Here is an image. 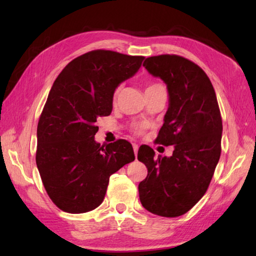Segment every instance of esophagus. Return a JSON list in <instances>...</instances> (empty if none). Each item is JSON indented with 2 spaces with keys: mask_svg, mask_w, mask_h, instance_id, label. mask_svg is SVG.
Masks as SVG:
<instances>
[{
  "mask_svg": "<svg viewBox=\"0 0 256 256\" xmlns=\"http://www.w3.org/2000/svg\"><path fill=\"white\" fill-rule=\"evenodd\" d=\"M133 150H134V154H135V157H136L138 155V145L133 143Z\"/></svg>",
  "mask_w": 256,
  "mask_h": 256,
  "instance_id": "34e87169",
  "label": "esophagus"
}]
</instances>
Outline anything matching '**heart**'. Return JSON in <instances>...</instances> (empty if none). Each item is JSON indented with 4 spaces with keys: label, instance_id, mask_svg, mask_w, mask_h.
<instances>
[{
    "label": "heart",
    "instance_id": "b5f03b06",
    "mask_svg": "<svg viewBox=\"0 0 256 256\" xmlns=\"http://www.w3.org/2000/svg\"><path fill=\"white\" fill-rule=\"evenodd\" d=\"M158 86H162L160 84H150L148 86V88H146V90H150V89H155V88H158ZM145 90V91H146ZM118 92H120V86L118 88L116 89V91H114L113 94V99L116 100V98L118 96ZM144 131V126L143 125H135V126L133 128V132L136 133V134H142Z\"/></svg>",
    "mask_w": 256,
    "mask_h": 256
}]
</instances>
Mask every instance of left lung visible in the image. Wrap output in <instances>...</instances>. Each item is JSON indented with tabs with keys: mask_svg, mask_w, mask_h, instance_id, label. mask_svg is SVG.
Returning <instances> with one entry per match:
<instances>
[{
	"mask_svg": "<svg viewBox=\"0 0 256 256\" xmlns=\"http://www.w3.org/2000/svg\"><path fill=\"white\" fill-rule=\"evenodd\" d=\"M143 66L167 84L170 106L155 142L174 145L172 156L155 158L140 146L138 158L148 167L138 184L140 204L152 214L176 218L188 212L208 189L221 155L222 118L208 76L178 55L145 59Z\"/></svg>",
	"mask_w": 256,
	"mask_h": 256,
	"instance_id": "8db88e82",
	"label": "left lung"
}]
</instances>
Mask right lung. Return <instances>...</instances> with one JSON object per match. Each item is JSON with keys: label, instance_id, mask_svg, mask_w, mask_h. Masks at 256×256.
I'll list each match as a JSON object with an SVG mask.
<instances>
[{"label": "right lung", "instance_id": "1", "mask_svg": "<svg viewBox=\"0 0 256 256\" xmlns=\"http://www.w3.org/2000/svg\"><path fill=\"white\" fill-rule=\"evenodd\" d=\"M143 56L96 50L58 74L37 125L36 164L47 194L59 209L84 214L99 206L112 174L135 160L125 140L100 145L96 118L110 116L113 94L138 72Z\"/></svg>", "mask_w": 256, "mask_h": 256}]
</instances>
